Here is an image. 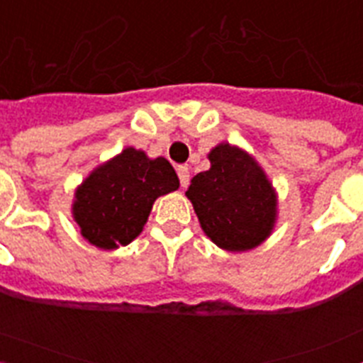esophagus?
I'll return each mask as SVG.
<instances>
[{
  "label": "esophagus",
  "mask_w": 363,
  "mask_h": 363,
  "mask_svg": "<svg viewBox=\"0 0 363 363\" xmlns=\"http://www.w3.org/2000/svg\"><path fill=\"white\" fill-rule=\"evenodd\" d=\"M176 171H178L179 185H182V187H187L189 179H191V172H189V167L187 165H179Z\"/></svg>",
  "instance_id": "esophagus-1"
}]
</instances>
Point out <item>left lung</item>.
<instances>
[{"label": "left lung", "mask_w": 363, "mask_h": 363, "mask_svg": "<svg viewBox=\"0 0 363 363\" xmlns=\"http://www.w3.org/2000/svg\"><path fill=\"white\" fill-rule=\"evenodd\" d=\"M209 162L185 192L201 229L225 251L255 249L274 229L277 192L258 162L230 143L214 147Z\"/></svg>", "instance_id": "1"}]
</instances>
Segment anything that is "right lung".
Instances as JSON below:
<instances>
[{
	"label": "right lung",
	"mask_w": 363,
	"mask_h": 363,
	"mask_svg": "<svg viewBox=\"0 0 363 363\" xmlns=\"http://www.w3.org/2000/svg\"><path fill=\"white\" fill-rule=\"evenodd\" d=\"M178 187V176L165 158L150 160L143 150L127 147L76 189L74 221L86 242L112 251L129 245L143 230L156 198Z\"/></svg>",
	"instance_id": "obj_1"
}]
</instances>
